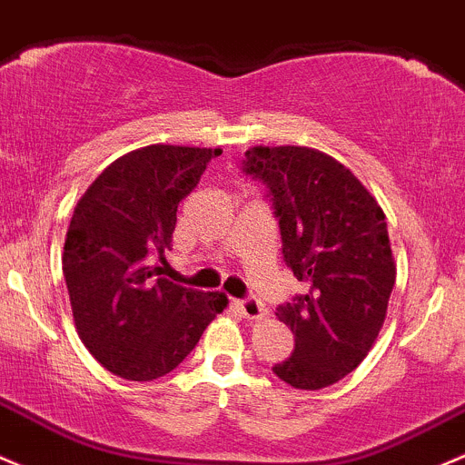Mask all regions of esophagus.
<instances>
[{
  "label": "esophagus",
  "instance_id": "obj_1",
  "mask_svg": "<svg viewBox=\"0 0 465 465\" xmlns=\"http://www.w3.org/2000/svg\"><path fill=\"white\" fill-rule=\"evenodd\" d=\"M236 307H238V312H241V314L249 321H261V319H265V314H267V310L262 307V302L256 301V298H242V301H236Z\"/></svg>",
  "mask_w": 465,
  "mask_h": 465
}]
</instances>
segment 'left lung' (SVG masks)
<instances>
[{
  "mask_svg": "<svg viewBox=\"0 0 465 465\" xmlns=\"http://www.w3.org/2000/svg\"><path fill=\"white\" fill-rule=\"evenodd\" d=\"M242 171L270 189L282 261L307 294L276 307L294 334L273 374L321 390L350 374L383 327L397 267L385 213L348 167L310 146H252Z\"/></svg>",
  "mask_w": 465,
  "mask_h": 465,
  "instance_id": "1",
  "label": "left lung"
}]
</instances>
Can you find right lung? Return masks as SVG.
I'll return each mask as SVG.
<instances>
[{"label":"right lung","mask_w":465,"mask_h":465,"mask_svg":"<svg viewBox=\"0 0 465 465\" xmlns=\"http://www.w3.org/2000/svg\"><path fill=\"white\" fill-rule=\"evenodd\" d=\"M220 149L151 144L102 171L73 212L62 270L77 334L122 379L153 381L178 368L216 314L223 292L158 276L146 258L171 249L175 212Z\"/></svg>","instance_id":"1"}]
</instances>
